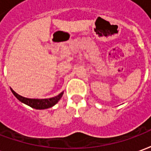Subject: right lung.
I'll return each instance as SVG.
<instances>
[{
    "instance_id": "obj_1",
    "label": "right lung",
    "mask_w": 151,
    "mask_h": 151,
    "mask_svg": "<svg viewBox=\"0 0 151 151\" xmlns=\"http://www.w3.org/2000/svg\"><path fill=\"white\" fill-rule=\"evenodd\" d=\"M10 90H11L12 93L14 94V95L18 99L19 101L25 104L28 105V106H30L31 108H35V109H40V110L47 109V108H50L53 107L54 105L56 104L59 102L60 99L62 97L63 94H64V91H62L60 95H58L57 96H55L53 98L39 99L25 98V97H22L21 95L17 94L12 88H10Z\"/></svg>"
}]
</instances>
